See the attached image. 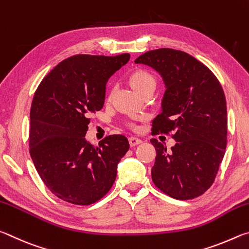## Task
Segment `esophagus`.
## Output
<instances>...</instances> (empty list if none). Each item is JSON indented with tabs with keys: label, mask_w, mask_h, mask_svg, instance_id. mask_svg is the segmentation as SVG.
Returning <instances> with one entry per match:
<instances>
[{
	"label": "esophagus",
	"mask_w": 249,
	"mask_h": 249,
	"mask_svg": "<svg viewBox=\"0 0 249 249\" xmlns=\"http://www.w3.org/2000/svg\"><path fill=\"white\" fill-rule=\"evenodd\" d=\"M128 142H129V145L132 146V147L136 146V145H138V144H141V142H142V141L141 140V138L135 137V136H130V137L128 138Z\"/></svg>",
	"instance_id": "obj_1"
}]
</instances>
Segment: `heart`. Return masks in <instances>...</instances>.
<instances>
[{
	"mask_svg": "<svg viewBox=\"0 0 249 249\" xmlns=\"http://www.w3.org/2000/svg\"><path fill=\"white\" fill-rule=\"evenodd\" d=\"M129 81L134 87V89L140 92L141 94L144 93L145 91L154 89L157 86V81L156 78L151 74L149 71L145 69H136L134 70L129 75ZM129 125L134 127L133 123H129Z\"/></svg>",
	"mask_w": 249,
	"mask_h": 249,
	"instance_id": "b5f03b06",
	"label": "heart"
}]
</instances>
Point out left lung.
Segmentation results:
<instances>
[{
    "label": "left lung",
    "instance_id": "1",
    "mask_svg": "<svg viewBox=\"0 0 249 249\" xmlns=\"http://www.w3.org/2000/svg\"><path fill=\"white\" fill-rule=\"evenodd\" d=\"M144 64L161 74L166 84L162 112L153 121L151 135H171V150L156 138L151 179L160 191L174 199L190 200L213 184L227 142L224 91L208 67L195 57L170 48L141 54Z\"/></svg>",
    "mask_w": 249,
    "mask_h": 249
}]
</instances>
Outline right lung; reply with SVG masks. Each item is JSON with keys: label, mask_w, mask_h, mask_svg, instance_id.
Here are the masks:
<instances>
[{"label": "right lung", "mask_w": 249, "mask_h": 249, "mask_svg": "<svg viewBox=\"0 0 249 249\" xmlns=\"http://www.w3.org/2000/svg\"><path fill=\"white\" fill-rule=\"evenodd\" d=\"M129 58L74 54L54 67L35 91L29 153L43 182L59 199L90 205L114 183L128 140L109 135L93 146L84 136L90 114L103 107L107 79Z\"/></svg>", "instance_id": "obj_1"}]
</instances>
